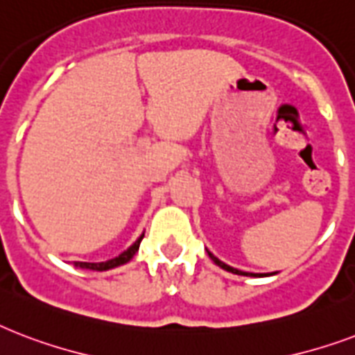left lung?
I'll return each instance as SVG.
<instances>
[{
  "label": "left lung",
  "mask_w": 355,
  "mask_h": 355,
  "mask_svg": "<svg viewBox=\"0 0 355 355\" xmlns=\"http://www.w3.org/2000/svg\"><path fill=\"white\" fill-rule=\"evenodd\" d=\"M207 254H209V257H211V259L215 261L216 265L220 266V268H224V270H227V272H232V274H239V276H259V274H252V272H243V270H237V268H233V266L226 265V263H224V261H220V259H218V257H215V255L211 254V252H207Z\"/></svg>",
  "instance_id": "8db88e82"
}]
</instances>
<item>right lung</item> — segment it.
<instances>
[{
	"label": "right lung",
	"mask_w": 355,
	"mask_h": 355,
	"mask_svg": "<svg viewBox=\"0 0 355 355\" xmlns=\"http://www.w3.org/2000/svg\"><path fill=\"white\" fill-rule=\"evenodd\" d=\"M142 237H144V233L140 235L137 241H135L131 246H129L125 252H122V254L118 255V257H114V259H109V261H103V263H79V266L81 268H89V270H111V268H114V266H120L123 265V263H128V261L133 259V255L139 252V246H140V241H142Z\"/></svg>",
	"instance_id": "obj_1"
}]
</instances>
